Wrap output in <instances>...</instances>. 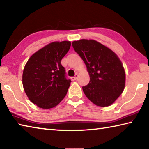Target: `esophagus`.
<instances>
[{"label": "esophagus", "mask_w": 149, "mask_h": 149, "mask_svg": "<svg viewBox=\"0 0 149 149\" xmlns=\"http://www.w3.org/2000/svg\"><path fill=\"white\" fill-rule=\"evenodd\" d=\"M77 74H75V76H74V77H72V80H73V81H74V80H76L77 79Z\"/></svg>", "instance_id": "obj_1"}]
</instances>
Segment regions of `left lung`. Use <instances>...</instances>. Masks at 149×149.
I'll return each instance as SVG.
<instances>
[{"label": "left lung", "mask_w": 149, "mask_h": 149, "mask_svg": "<svg viewBox=\"0 0 149 149\" xmlns=\"http://www.w3.org/2000/svg\"><path fill=\"white\" fill-rule=\"evenodd\" d=\"M72 46L89 74V83L82 87L85 96L99 107L112 104L125 87V71L117 55L95 40L75 41Z\"/></svg>", "instance_id": "left-lung-1"}]
</instances>
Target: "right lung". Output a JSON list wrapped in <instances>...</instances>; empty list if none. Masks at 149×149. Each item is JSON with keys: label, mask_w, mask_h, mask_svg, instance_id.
<instances>
[{"label": "right lung", "mask_w": 149, "mask_h": 149, "mask_svg": "<svg viewBox=\"0 0 149 149\" xmlns=\"http://www.w3.org/2000/svg\"><path fill=\"white\" fill-rule=\"evenodd\" d=\"M70 46V41L51 42L33 54L25 65L24 91L39 107L53 108L66 95L71 80L67 78L61 60Z\"/></svg>", "instance_id": "add662e5"}]
</instances>
